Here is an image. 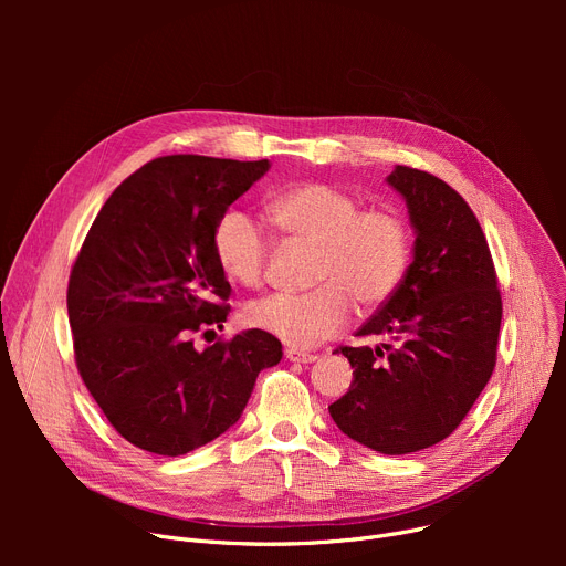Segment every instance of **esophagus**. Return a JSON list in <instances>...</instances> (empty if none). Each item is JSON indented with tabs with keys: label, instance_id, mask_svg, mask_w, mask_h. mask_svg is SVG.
<instances>
[{
	"label": "esophagus",
	"instance_id": "1",
	"mask_svg": "<svg viewBox=\"0 0 566 566\" xmlns=\"http://www.w3.org/2000/svg\"><path fill=\"white\" fill-rule=\"evenodd\" d=\"M284 358L289 363H301V365H312L316 363V355L314 353H301V350H293V348H286L284 350Z\"/></svg>",
	"mask_w": 566,
	"mask_h": 566
}]
</instances>
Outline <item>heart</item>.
I'll return each instance as SVG.
<instances>
[{
  "mask_svg": "<svg viewBox=\"0 0 566 566\" xmlns=\"http://www.w3.org/2000/svg\"><path fill=\"white\" fill-rule=\"evenodd\" d=\"M268 220L286 243L314 248L310 293H275L252 303L248 325L293 348H314L337 337L350 305L371 314L401 289L412 261V233L392 208H363L360 199L333 184L305 181L275 192ZM222 273L241 286H259L273 252L271 235L243 211L224 213L213 231Z\"/></svg>",
  "mask_w": 566,
  "mask_h": 566,
  "instance_id": "1",
  "label": "heart"
}]
</instances>
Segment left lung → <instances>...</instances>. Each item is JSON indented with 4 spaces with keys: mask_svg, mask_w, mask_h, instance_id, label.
Instances as JSON below:
<instances>
[{
    "mask_svg": "<svg viewBox=\"0 0 566 566\" xmlns=\"http://www.w3.org/2000/svg\"><path fill=\"white\" fill-rule=\"evenodd\" d=\"M388 184L418 233L395 298L358 331L388 344L339 346L348 392L335 424L380 454H410L448 438L493 374L502 298L486 235L465 199L438 176L397 165Z\"/></svg>",
    "mask_w": 566,
    "mask_h": 566,
    "instance_id": "8db88e82",
    "label": "left lung"
}]
</instances>
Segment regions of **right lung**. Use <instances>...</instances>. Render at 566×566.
I'll list each match as a JSON object with an SVG mask.
<instances>
[{"instance_id":"1","label":"right lung","mask_w":566,"mask_h":566,"mask_svg":"<svg viewBox=\"0 0 566 566\" xmlns=\"http://www.w3.org/2000/svg\"><path fill=\"white\" fill-rule=\"evenodd\" d=\"M268 160L165 156L103 203L69 280L75 365L107 422L135 448L181 457L241 418L282 344L245 331L195 348L227 321L231 286L213 252L227 208Z\"/></svg>"}]
</instances>
